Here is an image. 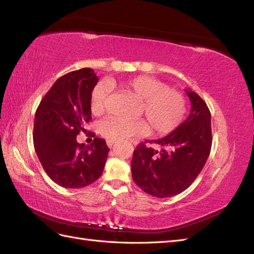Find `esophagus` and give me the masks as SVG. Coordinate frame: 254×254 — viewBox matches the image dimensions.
<instances>
[{
	"instance_id": "obj_1",
	"label": "esophagus",
	"mask_w": 254,
	"mask_h": 254,
	"mask_svg": "<svg viewBox=\"0 0 254 254\" xmlns=\"http://www.w3.org/2000/svg\"><path fill=\"white\" fill-rule=\"evenodd\" d=\"M115 144V142H113V141H107V145H108V147H112V146Z\"/></svg>"
}]
</instances>
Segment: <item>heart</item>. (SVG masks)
Instances as JSON below:
<instances>
[{
    "label": "heart",
    "mask_w": 254,
    "mask_h": 254,
    "mask_svg": "<svg viewBox=\"0 0 254 254\" xmlns=\"http://www.w3.org/2000/svg\"><path fill=\"white\" fill-rule=\"evenodd\" d=\"M122 87L141 98L140 112L144 113L152 131L165 135L178 127L186 114V99L178 92L151 76L140 75L122 82ZM109 88L98 82L90 94V107L94 114L102 113ZM99 133L108 141H122L148 132V124L143 119L107 118L99 123Z\"/></svg>",
    "instance_id": "b5f03b06"
}]
</instances>
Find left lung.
<instances>
[{
  "label": "left lung",
  "mask_w": 254,
  "mask_h": 254,
  "mask_svg": "<svg viewBox=\"0 0 254 254\" xmlns=\"http://www.w3.org/2000/svg\"><path fill=\"white\" fill-rule=\"evenodd\" d=\"M190 102L188 119L170 134L151 141L160 151L140 144L133 151L132 179L145 193L158 198L186 190L203 168L212 146L211 113L201 97L186 90Z\"/></svg>",
  "instance_id": "left-lung-1"
}]
</instances>
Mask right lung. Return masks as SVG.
Here are the masks:
<instances>
[{
    "mask_svg": "<svg viewBox=\"0 0 254 254\" xmlns=\"http://www.w3.org/2000/svg\"><path fill=\"white\" fill-rule=\"evenodd\" d=\"M98 77L90 67L58 78L40 102L34 123V146L45 173L58 186L80 189L102 176L109 148L104 139L79 144L91 120L90 94Z\"/></svg>",
    "mask_w": 254,
    "mask_h": 254,
    "instance_id": "add662e5",
    "label": "right lung"
}]
</instances>
